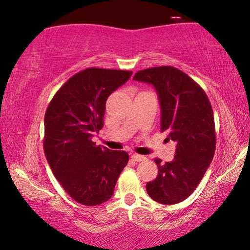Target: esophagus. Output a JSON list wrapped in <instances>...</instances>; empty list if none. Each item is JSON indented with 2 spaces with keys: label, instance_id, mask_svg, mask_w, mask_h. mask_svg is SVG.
I'll use <instances>...</instances> for the list:
<instances>
[{
  "label": "esophagus",
  "instance_id": "esophagus-1",
  "mask_svg": "<svg viewBox=\"0 0 250 250\" xmlns=\"http://www.w3.org/2000/svg\"><path fill=\"white\" fill-rule=\"evenodd\" d=\"M131 159L135 162H143V161H146V157H145V156L138 155V154H132Z\"/></svg>",
  "mask_w": 250,
  "mask_h": 250
}]
</instances>
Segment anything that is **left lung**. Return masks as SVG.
Returning <instances> with one entry per match:
<instances>
[{
	"label": "left lung",
	"mask_w": 250,
	"mask_h": 250,
	"mask_svg": "<svg viewBox=\"0 0 250 250\" xmlns=\"http://www.w3.org/2000/svg\"><path fill=\"white\" fill-rule=\"evenodd\" d=\"M133 80L155 87L161 130L176 143L172 162L155 159L158 175L147 183V193L158 203H180L195 191L213 159L217 140L211 103L196 82L172 66L139 70Z\"/></svg>",
	"instance_id": "1"
}]
</instances>
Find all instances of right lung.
<instances>
[{"mask_svg": "<svg viewBox=\"0 0 250 250\" xmlns=\"http://www.w3.org/2000/svg\"><path fill=\"white\" fill-rule=\"evenodd\" d=\"M132 72L86 68L69 78L54 95L44 114L43 150L51 170L68 195L87 207L113 195L128 152L96 146L105 102Z\"/></svg>", "mask_w": 250, "mask_h": 250, "instance_id": "1", "label": "right lung"}]
</instances>
